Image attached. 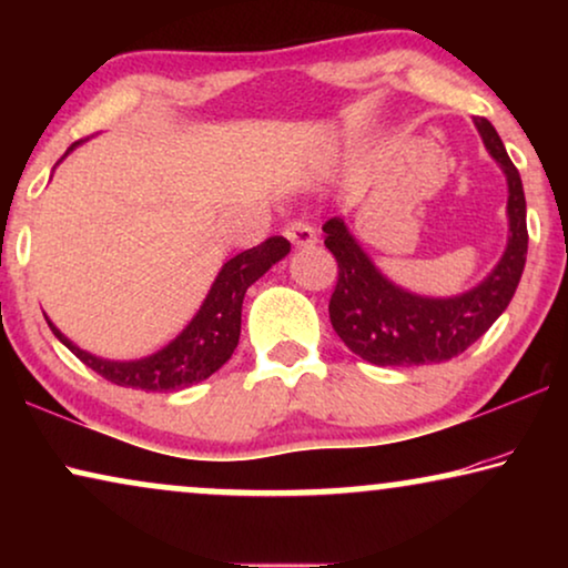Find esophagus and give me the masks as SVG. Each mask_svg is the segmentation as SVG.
<instances>
[{"label":"esophagus","instance_id":"1","mask_svg":"<svg viewBox=\"0 0 568 568\" xmlns=\"http://www.w3.org/2000/svg\"><path fill=\"white\" fill-rule=\"evenodd\" d=\"M284 235L290 237V243L297 245V247H310V245L317 243L315 227L310 222H305V220H294V222L286 224Z\"/></svg>","mask_w":568,"mask_h":568}]
</instances>
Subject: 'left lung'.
Segmentation results:
<instances>
[{"label":"left lung","instance_id":"left-lung-1","mask_svg":"<svg viewBox=\"0 0 568 568\" xmlns=\"http://www.w3.org/2000/svg\"><path fill=\"white\" fill-rule=\"evenodd\" d=\"M476 126L509 183L507 251L476 290L447 300L418 297L379 274L338 216L323 224L325 247L338 263L336 290L328 305L331 325L338 338L369 364L418 367L453 359L476 344L515 297L527 258L523 181L491 123L476 119Z\"/></svg>","mask_w":568,"mask_h":568}]
</instances>
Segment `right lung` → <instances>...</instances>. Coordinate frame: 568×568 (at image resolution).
<instances>
[{"label":"right lung","mask_w":568,"mask_h":568,"mask_svg":"<svg viewBox=\"0 0 568 568\" xmlns=\"http://www.w3.org/2000/svg\"><path fill=\"white\" fill-rule=\"evenodd\" d=\"M80 142H74L69 150ZM290 253V240L268 237L266 243L251 247V251L237 253L235 258L224 263L220 276L209 290L204 305L196 317L189 323L181 336L173 344H168L162 352L146 356L139 362H108L98 359L82 348H77L57 325L49 321L61 344L72 352L82 364L95 369L108 383L121 387H136V390L168 393L183 390V387L196 385L201 379L212 377L224 362L230 359L240 341V315H243V300L247 286L266 274L276 261H282Z\"/></svg>","instance_id":"1"}]
</instances>
